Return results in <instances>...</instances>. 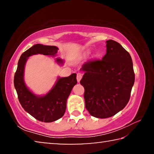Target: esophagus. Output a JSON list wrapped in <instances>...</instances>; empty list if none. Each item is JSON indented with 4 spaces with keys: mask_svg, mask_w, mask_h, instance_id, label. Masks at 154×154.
Wrapping results in <instances>:
<instances>
[{
    "mask_svg": "<svg viewBox=\"0 0 154 154\" xmlns=\"http://www.w3.org/2000/svg\"><path fill=\"white\" fill-rule=\"evenodd\" d=\"M82 75L79 73V72H78V73L77 74V82L79 83L81 79H82Z\"/></svg>",
    "mask_w": 154,
    "mask_h": 154,
    "instance_id": "1",
    "label": "esophagus"
}]
</instances>
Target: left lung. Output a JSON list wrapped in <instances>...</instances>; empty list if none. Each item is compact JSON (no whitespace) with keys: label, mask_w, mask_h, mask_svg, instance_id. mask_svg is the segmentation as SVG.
<instances>
[{"label":"left lung","mask_w":154,"mask_h":154,"mask_svg":"<svg viewBox=\"0 0 154 154\" xmlns=\"http://www.w3.org/2000/svg\"><path fill=\"white\" fill-rule=\"evenodd\" d=\"M106 52L101 60L89 61L80 71V83L85 89V108L92 116L107 118L128 104L134 83L133 64L130 54L119 43L106 41Z\"/></svg>","instance_id":"obj_1"}]
</instances>
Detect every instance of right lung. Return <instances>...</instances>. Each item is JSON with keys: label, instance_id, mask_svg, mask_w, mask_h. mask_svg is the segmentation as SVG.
Masks as SVG:
<instances>
[{"label": "right lung", "instance_id": "obj_1", "mask_svg": "<svg viewBox=\"0 0 154 154\" xmlns=\"http://www.w3.org/2000/svg\"><path fill=\"white\" fill-rule=\"evenodd\" d=\"M58 48L56 46L36 44L21 55L14 76V86L18 99L23 109L38 121L52 122L61 118L66 108L67 98L74 85L77 84V75L58 77L55 84L45 95L38 96L29 90L24 82V69L28 58L36 54L54 57ZM56 62L63 64V60L56 58Z\"/></svg>", "mask_w": 154, "mask_h": 154}]
</instances>
